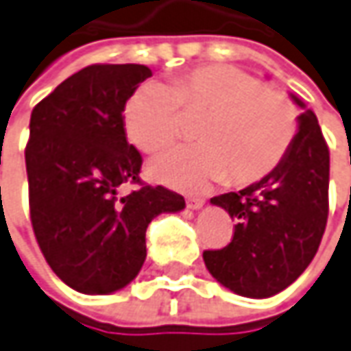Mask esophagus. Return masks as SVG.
<instances>
[{
    "mask_svg": "<svg viewBox=\"0 0 351 351\" xmlns=\"http://www.w3.org/2000/svg\"><path fill=\"white\" fill-rule=\"evenodd\" d=\"M204 204H206L204 197H188V199H186V206L190 207V209H202Z\"/></svg>",
    "mask_w": 351,
    "mask_h": 351,
    "instance_id": "1",
    "label": "esophagus"
}]
</instances>
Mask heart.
Segmentation results:
<instances>
[{"instance_id": "heart-1", "label": "heart", "mask_w": 351, "mask_h": 351, "mask_svg": "<svg viewBox=\"0 0 351 351\" xmlns=\"http://www.w3.org/2000/svg\"><path fill=\"white\" fill-rule=\"evenodd\" d=\"M186 117L199 119L192 147H176L152 163L157 180L182 190H204L230 180L247 186L275 173L298 132V113L285 94L230 65H206L142 84L125 107L128 138L147 154L182 136Z\"/></svg>"}]
</instances>
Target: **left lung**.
Segmentation results:
<instances>
[{"label": "left lung", "mask_w": 351, "mask_h": 351, "mask_svg": "<svg viewBox=\"0 0 351 351\" xmlns=\"http://www.w3.org/2000/svg\"><path fill=\"white\" fill-rule=\"evenodd\" d=\"M295 106L304 101L292 94ZM330 157L315 113L298 117V132L275 173L240 192L211 197L236 221L223 250L204 252L217 282L245 298H269L294 282L315 257L328 217Z\"/></svg>", "instance_id": "left-lung-1"}]
</instances>
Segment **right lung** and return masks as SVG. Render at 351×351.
Returning <instances> with one entry per match:
<instances>
[{"label": "right lung", "mask_w": 351, "mask_h": 351, "mask_svg": "<svg viewBox=\"0 0 351 351\" xmlns=\"http://www.w3.org/2000/svg\"><path fill=\"white\" fill-rule=\"evenodd\" d=\"M145 65H90L69 76L32 109L26 144L30 221L47 265L82 294H111L132 282L145 261V228L184 209L163 186L140 184L142 156L126 142L128 97Z\"/></svg>", "instance_id": "add662e5"}]
</instances>
